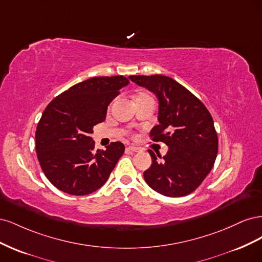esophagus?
Wrapping results in <instances>:
<instances>
[{
    "mask_svg": "<svg viewBox=\"0 0 262 262\" xmlns=\"http://www.w3.org/2000/svg\"><path fill=\"white\" fill-rule=\"evenodd\" d=\"M130 150H132V152H141V148L140 147H138V146H133V145H130L129 147H128Z\"/></svg>",
    "mask_w": 262,
    "mask_h": 262,
    "instance_id": "34e87169",
    "label": "esophagus"
}]
</instances>
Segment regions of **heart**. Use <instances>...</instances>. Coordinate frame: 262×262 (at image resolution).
Wrapping results in <instances>:
<instances>
[{
    "label": "heart",
    "mask_w": 262,
    "mask_h": 262,
    "mask_svg": "<svg viewBox=\"0 0 262 262\" xmlns=\"http://www.w3.org/2000/svg\"><path fill=\"white\" fill-rule=\"evenodd\" d=\"M143 96H148V95H146V94H143V95H141L140 97H143Z\"/></svg>",
    "instance_id": "heart-1"
}]
</instances>
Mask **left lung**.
I'll return each mask as SVG.
<instances>
[{
    "mask_svg": "<svg viewBox=\"0 0 262 262\" xmlns=\"http://www.w3.org/2000/svg\"><path fill=\"white\" fill-rule=\"evenodd\" d=\"M158 99V124L149 134L164 142L167 153L157 161L148 149L152 165L144 171L146 184L166 196H184L201 185L215 162L219 140L211 114L186 87L164 75H130Z\"/></svg>",
    "mask_w": 262,
    "mask_h": 262,
    "instance_id": "8db88e82",
    "label": "left lung"
}]
</instances>
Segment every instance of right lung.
I'll return each instance as SVG.
<instances>
[{"mask_svg": "<svg viewBox=\"0 0 262 262\" xmlns=\"http://www.w3.org/2000/svg\"><path fill=\"white\" fill-rule=\"evenodd\" d=\"M129 83L122 75L93 77L70 87L46 107L36 130V152L46 177L61 191L90 194L109 178L124 145L113 142L106 149H95L91 134Z\"/></svg>", "mask_w": 262, "mask_h": 262, "instance_id": "add662e5", "label": "right lung"}]
</instances>
